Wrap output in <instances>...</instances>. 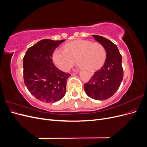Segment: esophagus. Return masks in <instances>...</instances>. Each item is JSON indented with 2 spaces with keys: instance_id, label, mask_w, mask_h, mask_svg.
<instances>
[{
  "instance_id": "esophagus-1",
  "label": "esophagus",
  "mask_w": 147,
  "mask_h": 147,
  "mask_svg": "<svg viewBox=\"0 0 147 147\" xmlns=\"http://www.w3.org/2000/svg\"><path fill=\"white\" fill-rule=\"evenodd\" d=\"M76 74H77V73H76Z\"/></svg>"
}]
</instances>
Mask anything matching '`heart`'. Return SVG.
<instances>
[{"instance_id": "1", "label": "heart", "mask_w": 147, "mask_h": 147, "mask_svg": "<svg viewBox=\"0 0 147 147\" xmlns=\"http://www.w3.org/2000/svg\"><path fill=\"white\" fill-rule=\"evenodd\" d=\"M106 52L99 43H92L87 40H75L65 44L64 50L56 49L53 53V60L59 69L67 72L76 59L80 67L93 70L104 63Z\"/></svg>"}]
</instances>
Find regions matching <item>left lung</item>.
Listing matches in <instances>:
<instances>
[{"mask_svg": "<svg viewBox=\"0 0 147 147\" xmlns=\"http://www.w3.org/2000/svg\"><path fill=\"white\" fill-rule=\"evenodd\" d=\"M92 37L104 47L106 59L102 67L84 84V88L91 98L103 100L112 96L121 83L123 78L122 57L117 45L109 40L97 35H92Z\"/></svg>", "mask_w": 147, "mask_h": 147, "instance_id": "8db88e82", "label": "left lung"}]
</instances>
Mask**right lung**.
<instances>
[{"label": "right lung", "mask_w": 147, "mask_h": 147, "mask_svg": "<svg viewBox=\"0 0 147 147\" xmlns=\"http://www.w3.org/2000/svg\"><path fill=\"white\" fill-rule=\"evenodd\" d=\"M64 41L42 40L30 47L23 57L25 85L31 94L42 102H55L65 94L70 74L58 69L52 60L55 49Z\"/></svg>", "instance_id": "1"}]
</instances>
